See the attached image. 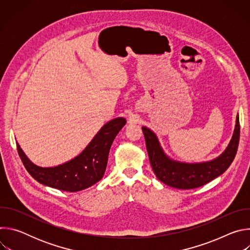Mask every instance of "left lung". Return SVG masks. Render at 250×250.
Returning <instances> with one entry per match:
<instances>
[{"mask_svg": "<svg viewBox=\"0 0 250 250\" xmlns=\"http://www.w3.org/2000/svg\"><path fill=\"white\" fill-rule=\"evenodd\" d=\"M142 131L149 161L158 180L172 188L186 190L198 188L210 182L229 167L237 151L240 127L237 115L232 137L225 151L215 159L199 163H186L170 158L150 128L142 126Z\"/></svg>", "mask_w": 250, "mask_h": 250, "instance_id": "8db88e82", "label": "left lung"}]
</instances>
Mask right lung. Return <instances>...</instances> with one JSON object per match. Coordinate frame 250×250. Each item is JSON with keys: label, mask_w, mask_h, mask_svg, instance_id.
Returning <instances> with one entry per match:
<instances>
[{"label": "right lung", "mask_w": 250, "mask_h": 250, "mask_svg": "<svg viewBox=\"0 0 250 250\" xmlns=\"http://www.w3.org/2000/svg\"><path fill=\"white\" fill-rule=\"evenodd\" d=\"M125 123V118L111 120L102 126L79 155L54 167L32 163L17 142L18 152L27 172L41 184L66 192H78L102 179L113 141Z\"/></svg>", "instance_id": "add662e5"}]
</instances>
